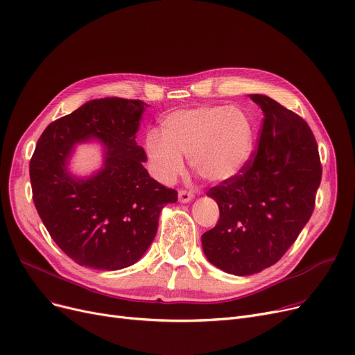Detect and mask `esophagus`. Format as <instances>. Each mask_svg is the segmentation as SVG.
I'll return each instance as SVG.
<instances>
[{"label":"esophagus","instance_id":"34e87169","mask_svg":"<svg viewBox=\"0 0 355 355\" xmlns=\"http://www.w3.org/2000/svg\"><path fill=\"white\" fill-rule=\"evenodd\" d=\"M193 197H194V194L190 193V191H186V190H180V191H178V200H180L181 203H189V202H191Z\"/></svg>","mask_w":355,"mask_h":355}]
</instances>
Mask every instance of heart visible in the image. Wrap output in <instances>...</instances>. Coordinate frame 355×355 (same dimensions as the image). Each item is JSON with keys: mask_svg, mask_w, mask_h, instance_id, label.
I'll return each mask as SVG.
<instances>
[{"mask_svg": "<svg viewBox=\"0 0 355 355\" xmlns=\"http://www.w3.org/2000/svg\"><path fill=\"white\" fill-rule=\"evenodd\" d=\"M254 123L238 107L198 105L169 113L161 133L146 135L145 149L152 175L171 184L182 173L184 158L194 171L211 182L236 177L252 157Z\"/></svg>", "mask_w": 355, "mask_h": 355, "instance_id": "obj_1", "label": "heart"}]
</instances>
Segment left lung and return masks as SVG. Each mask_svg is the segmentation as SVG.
Listing matches in <instances>:
<instances>
[{
    "mask_svg": "<svg viewBox=\"0 0 355 355\" xmlns=\"http://www.w3.org/2000/svg\"><path fill=\"white\" fill-rule=\"evenodd\" d=\"M250 98L264 113L258 150L242 174L209 190L219 222L202 235L209 263L234 275H251L279 261L309 222L322 178L315 136L280 103Z\"/></svg>",
    "mask_w": 355,
    "mask_h": 355,
    "instance_id": "obj_1",
    "label": "left lung"
}]
</instances>
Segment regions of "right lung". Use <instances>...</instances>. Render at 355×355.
Here are the masks:
<instances>
[{"mask_svg": "<svg viewBox=\"0 0 355 355\" xmlns=\"http://www.w3.org/2000/svg\"><path fill=\"white\" fill-rule=\"evenodd\" d=\"M146 104L105 97L87 101L44 129L32 159L33 202L52 239L76 264L116 271L148 251L165 205L177 191L153 180L144 166L136 132ZM96 141L102 166L89 176L69 169L76 146Z\"/></svg>", "mask_w": 355, "mask_h": 355, "instance_id": "obj_1", "label": "right lung"}]
</instances>
